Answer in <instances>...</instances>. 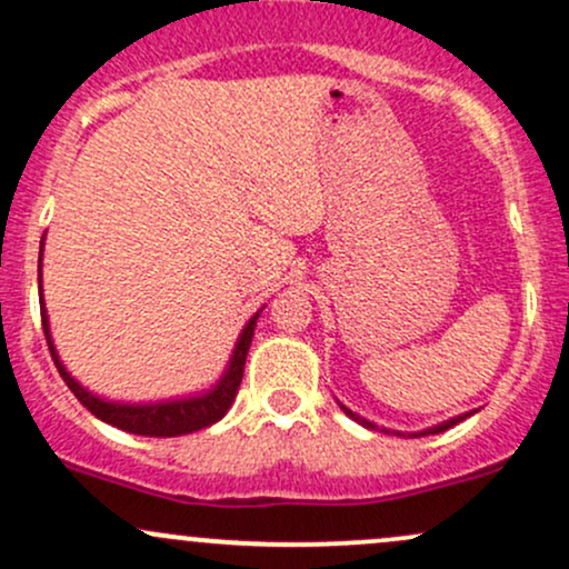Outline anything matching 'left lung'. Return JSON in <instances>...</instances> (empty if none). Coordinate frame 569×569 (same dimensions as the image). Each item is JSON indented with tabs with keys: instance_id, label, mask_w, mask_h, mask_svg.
Wrapping results in <instances>:
<instances>
[{
	"instance_id": "left-lung-1",
	"label": "left lung",
	"mask_w": 569,
	"mask_h": 569,
	"mask_svg": "<svg viewBox=\"0 0 569 569\" xmlns=\"http://www.w3.org/2000/svg\"><path fill=\"white\" fill-rule=\"evenodd\" d=\"M345 409V415L348 417H352V420L356 422H361L363 428H377L375 422H369V420H363V417H358V415H352V411L348 409V407H342ZM466 417H471V415H460V417H452V420H447V422H441V426H436V428H428V430H420V433H396V430H388V428H382L385 433H396V436H407V439H420V436H430V433H441V430H447V428H452V426H457V422H462L466 420Z\"/></svg>"
}]
</instances>
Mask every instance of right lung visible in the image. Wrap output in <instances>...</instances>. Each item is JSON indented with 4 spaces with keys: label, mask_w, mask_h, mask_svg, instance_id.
<instances>
[{
    "label": "right lung",
    "mask_w": 569,
    "mask_h": 569,
    "mask_svg": "<svg viewBox=\"0 0 569 569\" xmlns=\"http://www.w3.org/2000/svg\"><path fill=\"white\" fill-rule=\"evenodd\" d=\"M39 270H42V259H39ZM42 283V280H39ZM42 289V286H39ZM42 310V329L44 337H48V348L50 356H53L58 375L63 377V382L69 385L71 393L77 396V401L82 407H88L90 415H96L98 420L109 422V426L128 430V433L136 436H158V439H171V436H184V433H194V430H202L213 422H219L221 417L227 415V409L232 407L234 396H238L240 380H243V367H246V356L248 348H251V337L253 329H257V316L246 323L243 335H240L238 345H234V352L230 358V367H227V375L221 377L219 385L208 393L194 396V398H181V401H162V403H114V401H103L84 390L74 377L63 369V363L58 361V352L53 348V339H50V329H48V310H44V302L39 305Z\"/></svg>",
    "instance_id": "right-lung-1"
}]
</instances>
